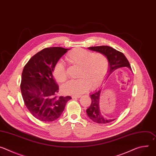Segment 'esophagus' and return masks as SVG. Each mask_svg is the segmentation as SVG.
Listing matches in <instances>:
<instances>
[{"label":"esophagus","mask_w":156,"mask_h":156,"mask_svg":"<svg viewBox=\"0 0 156 156\" xmlns=\"http://www.w3.org/2000/svg\"><path fill=\"white\" fill-rule=\"evenodd\" d=\"M72 98L73 99H76V98H80V96H79V95H72Z\"/></svg>","instance_id":"34e87169"}]
</instances>
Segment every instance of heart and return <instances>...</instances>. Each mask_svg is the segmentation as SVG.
Segmentation results:
<instances>
[{
    "instance_id": "1",
    "label": "heart",
    "mask_w": 156,
    "mask_h": 156,
    "mask_svg": "<svg viewBox=\"0 0 156 156\" xmlns=\"http://www.w3.org/2000/svg\"><path fill=\"white\" fill-rule=\"evenodd\" d=\"M65 59L70 65L79 66L77 74L79 78L69 81L62 87L63 92L66 94L79 95L86 91L89 86L91 89L96 87L104 80L109 67V61L105 55L81 48L72 50ZM53 75L59 83L65 82L67 79L65 66L62 62L55 63Z\"/></svg>"
}]
</instances>
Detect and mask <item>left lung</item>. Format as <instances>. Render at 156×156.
I'll list each match as a JSON object with an SVG mask.
<instances>
[{
    "mask_svg": "<svg viewBox=\"0 0 156 156\" xmlns=\"http://www.w3.org/2000/svg\"><path fill=\"white\" fill-rule=\"evenodd\" d=\"M90 50L102 53L107 56L109 61V70L108 76L113 72L118 70L122 67H128L131 69V66L128 59L125 55L116 49L107 46H101L87 48ZM107 76V78H108ZM101 89L96 90L90 96L91 103L90 106L86 110L87 116L91 120L98 123H107L114 121L115 119H107L101 114L99 109V98Z\"/></svg>",
    "mask_w": 156,
    "mask_h": 156,
    "instance_id": "obj_1",
    "label": "left lung"
}]
</instances>
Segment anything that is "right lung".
<instances>
[{
	"instance_id": "add662e5",
	"label": "right lung",
	"mask_w": 156,
	"mask_h": 156,
	"mask_svg": "<svg viewBox=\"0 0 156 156\" xmlns=\"http://www.w3.org/2000/svg\"><path fill=\"white\" fill-rule=\"evenodd\" d=\"M69 49L48 48L33 55L25 65L21 75V92L30 113L42 122L57 119L70 96H58V86L52 72L54 65Z\"/></svg>"
}]
</instances>
